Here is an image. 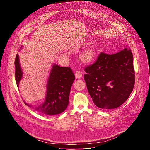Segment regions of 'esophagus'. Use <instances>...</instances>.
I'll list each match as a JSON object with an SVG mask.
<instances>
[{"instance_id":"obj_1","label":"esophagus","mask_w":150,"mask_h":150,"mask_svg":"<svg viewBox=\"0 0 150 150\" xmlns=\"http://www.w3.org/2000/svg\"><path fill=\"white\" fill-rule=\"evenodd\" d=\"M82 74L80 71H76L75 73V77L76 79H80L82 77Z\"/></svg>"}]
</instances>
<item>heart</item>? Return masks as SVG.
Returning a JSON list of instances; mask_svg holds the SVG:
<instances>
[{
	"mask_svg": "<svg viewBox=\"0 0 150 150\" xmlns=\"http://www.w3.org/2000/svg\"><path fill=\"white\" fill-rule=\"evenodd\" d=\"M95 56V51L93 48L87 50L81 56V60L84 62H89L93 60Z\"/></svg>",
	"mask_w": 150,
	"mask_h": 150,
	"instance_id": "obj_1",
	"label": "heart"
}]
</instances>
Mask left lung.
Instances as JSON below:
<instances>
[{
    "mask_svg": "<svg viewBox=\"0 0 150 150\" xmlns=\"http://www.w3.org/2000/svg\"><path fill=\"white\" fill-rule=\"evenodd\" d=\"M85 71L88 91L94 104L100 108L120 106L128 99L134 86L133 55L127 48L111 55L101 52Z\"/></svg>",
    "mask_w": 150,
    "mask_h": 150,
    "instance_id": "8db88e82",
    "label": "left lung"
}]
</instances>
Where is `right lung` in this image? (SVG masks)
Masks as SVG:
<instances>
[{"label":"right lung","instance_id":"add662e5","mask_svg":"<svg viewBox=\"0 0 150 150\" xmlns=\"http://www.w3.org/2000/svg\"><path fill=\"white\" fill-rule=\"evenodd\" d=\"M16 81L19 88L20 81L23 77V71L20 64L19 55L15 60ZM75 80V76L69 67H60L54 64L52 66L47 82L44 102L40 105L33 106L24 103L29 107L35 108L39 113L47 115H55L64 112L68 106L70 91Z\"/></svg>","mask_w":150,"mask_h":150}]
</instances>
